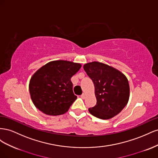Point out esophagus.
<instances>
[{
  "label": "esophagus",
  "instance_id": "obj_1",
  "mask_svg": "<svg viewBox=\"0 0 158 158\" xmlns=\"http://www.w3.org/2000/svg\"><path fill=\"white\" fill-rule=\"evenodd\" d=\"M80 97H81V98H82V99H85V94L83 93L82 95H80Z\"/></svg>",
  "mask_w": 158,
  "mask_h": 158
}]
</instances>
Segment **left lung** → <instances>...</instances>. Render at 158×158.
<instances>
[{"instance_id":"1","label":"left lung","mask_w":158,"mask_h":158,"mask_svg":"<svg viewBox=\"0 0 158 158\" xmlns=\"http://www.w3.org/2000/svg\"><path fill=\"white\" fill-rule=\"evenodd\" d=\"M84 69L93 81L97 99L89 112L101 119L117 115L127 106L130 95L126 76L112 66L96 61L85 64Z\"/></svg>"}]
</instances>
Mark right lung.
Instances as JSON below:
<instances>
[{
	"label": "right lung",
	"instance_id": "right-lung-1",
	"mask_svg": "<svg viewBox=\"0 0 158 158\" xmlns=\"http://www.w3.org/2000/svg\"><path fill=\"white\" fill-rule=\"evenodd\" d=\"M81 66L79 63L61 60L43 66L32 76L29 84L35 106L48 115H60L67 112L77 98L70 79Z\"/></svg>",
	"mask_w": 158,
	"mask_h": 158
}]
</instances>
